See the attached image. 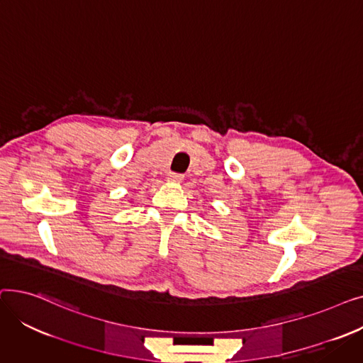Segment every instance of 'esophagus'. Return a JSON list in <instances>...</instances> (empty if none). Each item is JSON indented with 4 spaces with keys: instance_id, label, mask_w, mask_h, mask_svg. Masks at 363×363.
<instances>
[{
    "instance_id": "obj_1",
    "label": "esophagus",
    "mask_w": 363,
    "mask_h": 363,
    "mask_svg": "<svg viewBox=\"0 0 363 363\" xmlns=\"http://www.w3.org/2000/svg\"><path fill=\"white\" fill-rule=\"evenodd\" d=\"M166 179H167L169 182H179V181H182V179H184V175H181V174H175V172H169L167 177H166Z\"/></svg>"
}]
</instances>
